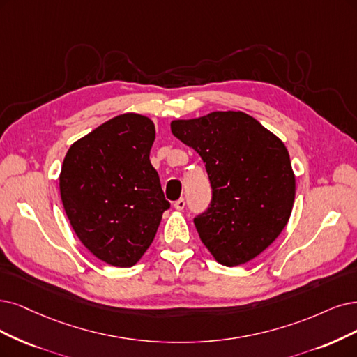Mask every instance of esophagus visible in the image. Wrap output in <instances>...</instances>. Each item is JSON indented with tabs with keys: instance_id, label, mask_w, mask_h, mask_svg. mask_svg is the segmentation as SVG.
<instances>
[{
	"instance_id": "esophagus-1",
	"label": "esophagus",
	"mask_w": 357,
	"mask_h": 357,
	"mask_svg": "<svg viewBox=\"0 0 357 357\" xmlns=\"http://www.w3.org/2000/svg\"><path fill=\"white\" fill-rule=\"evenodd\" d=\"M185 204H187L185 199H179V200H176V202L174 203V207H175L176 210H183V207H185Z\"/></svg>"
}]
</instances>
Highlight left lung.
<instances>
[{
  "label": "left lung",
  "mask_w": 357,
  "mask_h": 357,
  "mask_svg": "<svg viewBox=\"0 0 357 357\" xmlns=\"http://www.w3.org/2000/svg\"><path fill=\"white\" fill-rule=\"evenodd\" d=\"M172 134L200 154L212 183L207 212L194 219L216 261L255 259L287 227L296 175L284 142L243 112H212L170 122Z\"/></svg>",
  "instance_id": "1"
}]
</instances>
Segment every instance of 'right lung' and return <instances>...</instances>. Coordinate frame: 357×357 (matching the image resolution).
Masks as SVG:
<instances>
[{
	"instance_id": "1",
	"label": "right lung",
	"mask_w": 357,
	"mask_h": 357,
	"mask_svg": "<svg viewBox=\"0 0 357 357\" xmlns=\"http://www.w3.org/2000/svg\"><path fill=\"white\" fill-rule=\"evenodd\" d=\"M155 128L150 117L123 113L75 141L60 172L64 212L97 259L130 268L151 245L165 210L150 162Z\"/></svg>"
}]
</instances>
